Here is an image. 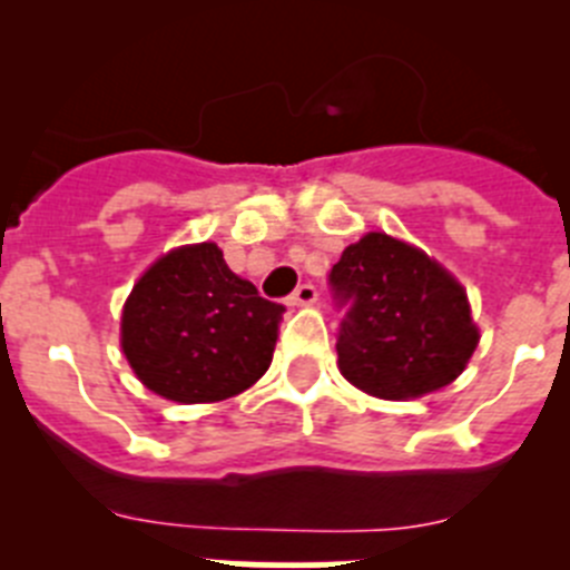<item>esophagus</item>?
<instances>
[{
	"instance_id": "obj_1",
	"label": "esophagus",
	"mask_w": 570,
	"mask_h": 570,
	"mask_svg": "<svg viewBox=\"0 0 570 570\" xmlns=\"http://www.w3.org/2000/svg\"><path fill=\"white\" fill-rule=\"evenodd\" d=\"M316 296L320 294H316L314 285H311V282H305V285H299V288L288 296V305H294V308H302V305H314Z\"/></svg>"
}]
</instances>
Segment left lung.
I'll use <instances>...</instances> for the list:
<instances>
[{"mask_svg":"<svg viewBox=\"0 0 570 570\" xmlns=\"http://www.w3.org/2000/svg\"><path fill=\"white\" fill-rule=\"evenodd\" d=\"M345 305L336 354L351 385L380 400H416L451 385L476 351L468 294L425 250L365 234L331 268Z\"/></svg>","mask_w":570,"mask_h":570,"instance_id":"left-lung-1","label":"left lung"}]
</instances>
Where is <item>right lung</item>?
<instances>
[{"instance_id": "right-lung-1", "label": "right lung", "mask_w": 570, "mask_h": 570, "mask_svg": "<svg viewBox=\"0 0 570 570\" xmlns=\"http://www.w3.org/2000/svg\"><path fill=\"white\" fill-rule=\"evenodd\" d=\"M285 305L262 299L214 242L150 265L122 308V351L148 391L170 402H223L274 360Z\"/></svg>"}]
</instances>
